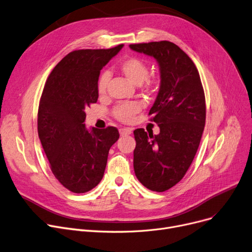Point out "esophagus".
I'll return each mask as SVG.
<instances>
[{"label": "esophagus", "mask_w": 252, "mask_h": 252, "mask_svg": "<svg viewBox=\"0 0 252 252\" xmlns=\"http://www.w3.org/2000/svg\"><path fill=\"white\" fill-rule=\"evenodd\" d=\"M119 132H120V135H122V136L129 135V134H131V133H132V129L131 128H121L119 130Z\"/></svg>", "instance_id": "34e87169"}]
</instances>
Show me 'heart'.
<instances>
[{"label":"heart","mask_w":252,"mask_h":252,"mask_svg":"<svg viewBox=\"0 0 252 252\" xmlns=\"http://www.w3.org/2000/svg\"><path fill=\"white\" fill-rule=\"evenodd\" d=\"M119 71L125 75L131 82L134 84H142L144 83L146 88H151L154 85V81L152 79L146 78L149 75V66L146 62L142 60L139 57H129L118 66ZM110 79L109 73L103 72L100 74L97 80V94L102 96L107 93V86ZM140 111V105L136 101H126L121 102L116 106L113 110V116L117 120L123 123H129L133 119L134 115H136Z\"/></svg>","instance_id":"b5f03b06"}]
</instances>
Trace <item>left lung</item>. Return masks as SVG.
Returning <instances> with one entry per match:
<instances>
[{"instance_id": "left-lung-1", "label": "left lung", "mask_w": 252, "mask_h": 252, "mask_svg": "<svg viewBox=\"0 0 252 252\" xmlns=\"http://www.w3.org/2000/svg\"><path fill=\"white\" fill-rule=\"evenodd\" d=\"M129 47L154 57L159 66V91L149 113L159 133L134 130L133 166L143 186L162 192L181 181L198 150L205 125L203 87L196 66L177 44L161 40Z\"/></svg>"}]
</instances>
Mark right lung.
<instances>
[{"instance_id": "right-lung-1", "label": "right lung", "mask_w": 252, "mask_h": 252, "mask_svg": "<svg viewBox=\"0 0 252 252\" xmlns=\"http://www.w3.org/2000/svg\"><path fill=\"white\" fill-rule=\"evenodd\" d=\"M123 48L78 50L57 64L43 87L37 132L57 180L74 193H84L102 179L116 127L87 130L84 110L97 101L100 70Z\"/></svg>"}]
</instances>
